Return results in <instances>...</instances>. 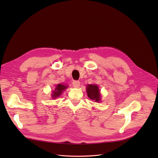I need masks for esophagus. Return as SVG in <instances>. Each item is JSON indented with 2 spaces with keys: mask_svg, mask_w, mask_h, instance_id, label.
<instances>
[{
  "mask_svg": "<svg viewBox=\"0 0 158 158\" xmlns=\"http://www.w3.org/2000/svg\"><path fill=\"white\" fill-rule=\"evenodd\" d=\"M72 85L74 88H79L80 86V82L78 81H74L72 82Z\"/></svg>",
  "mask_w": 158,
  "mask_h": 158,
  "instance_id": "obj_1",
  "label": "esophagus"
}]
</instances>
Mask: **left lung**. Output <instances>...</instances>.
Listing matches in <instances>:
<instances>
[{"label": "left lung", "instance_id": "obj_1", "mask_svg": "<svg viewBox=\"0 0 158 158\" xmlns=\"http://www.w3.org/2000/svg\"><path fill=\"white\" fill-rule=\"evenodd\" d=\"M86 92L88 97L96 102H98L101 101L100 89L98 86L96 85H88L86 87Z\"/></svg>", "mask_w": 158, "mask_h": 158}]
</instances>
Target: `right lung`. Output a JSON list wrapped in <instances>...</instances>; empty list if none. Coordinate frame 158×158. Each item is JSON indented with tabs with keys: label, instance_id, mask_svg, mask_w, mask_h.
Returning a JSON list of instances; mask_svg holds the SVG:
<instances>
[{
	"label": "right lung",
	"instance_id": "right-lung-1",
	"mask_svg": "<svg viewBox=\"0 0 158 158\" xmlns=\"http://www.w3.org/2000/svg\"><path fill=\"white\" fill-rule=\"evenodd\" d=\"M68 88V86H65L64 85L62 84H58L56 85V87L55 88L54 91L52 92V98L55 99L57 97H60L62 93L63 92V91L65 90V89H66Z\"/></svg>",
	"mask_w": 158,
	"mask_h": 158
}]
</instances>
